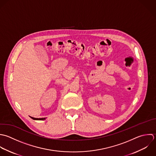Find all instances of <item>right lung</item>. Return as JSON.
<instances>
[{
	"mask_svg": "<svg viewBox=\"0 0 156 156\" xmlns=\"http://www.w3.org/2000/svg\"><path fill=\"white\" fill-rule=\"evenodd\" d=\"M33 120H45V118H40V119H37V118H34V117H30Z\"/></svg>",
	"mask_w": 156,
	"mask_h": 156,
	"instance_id": "right-lung-1",
	"label": "right lung"
}]
</instances>
